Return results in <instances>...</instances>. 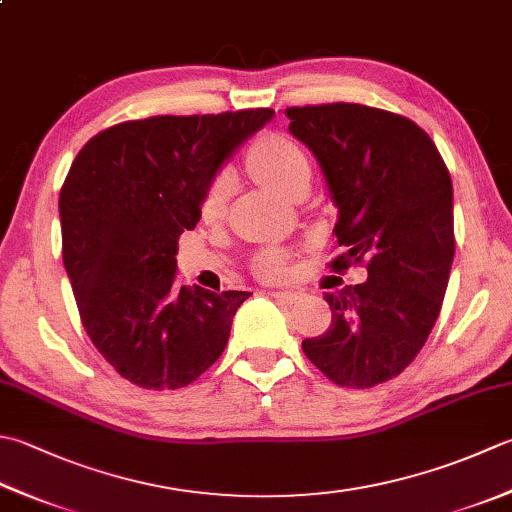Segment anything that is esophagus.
<instances>
[{
	"instance_id": "1",
	"label": "esophagus",
	"mask_w": 512,
	"mask_h": 512,
	"mask_svg": "<svg viewBox=\"0 0 512 512\" xmlns=\"http://www.w3.org/2000/svg\"><path fill=\"white\" fill-rule=\"evenodd\" d=\"M268 295L284 304H295L299 299V293H295V290H268Z\"/></svg>"
}]
</instances>
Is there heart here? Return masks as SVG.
I'll return each instance as SVG.
<instances>
[{
    "label": "heart",
    "instance_id": "b5f03b06",
    "mask_svg": "<svg viewBox=\"0 0 512 512\" xmlns=\"http://www.w3.org/2000/svg\"><path fill=\"white\" fill-rule=\"evenodd\" d=\"M248 170L253 173L259 184L268 188L270 193L290 197L295 188L308 184L310 168L304 150L295 142L282 135L262 137L255 146L248 150ZM228 199V184L224 177H219L208 188V193L202 202V215L206 219H217L224 213ZM255 270L266 279L282 277L286 270V259L279 253H264L255 262Z\"/></svg>",
    "mask_w": 512,
    "mask_h": 512
}]
</instances>
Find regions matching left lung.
Returning a JSON list of instances; mask_svg holds the SVG:
<instances>
[{
	"label": "left lung",
	"mask_w": 512,
	"mask_h": 512,
	"mask_svg": "<svg viewBox=\"0 0 512 512\" xmlns=\"http://www.w3.org/2000/svg\"><path fill=\"white\" fill-rule=\"evenodd\" d=\"M290 135L322 168L344 246L333 268L366 264V282L324 299V335L304 339L306 357L346 388L397 377L433 330L455 257L453 182L422 128L362 104L286 108Z\"/></svg>",
	"instance_id": "left-lung-1"
}]
</instances>
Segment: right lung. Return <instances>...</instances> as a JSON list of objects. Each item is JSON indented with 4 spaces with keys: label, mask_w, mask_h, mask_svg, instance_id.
<instances>
[{
    "label": "right lung",
    "mask_w": 512,
    "mask_h": 512,
    "mask_svg": "<svg viewBox=\"0 0 512 512\" xmlns=\"http://www.w3.org/2000/svg\"><path fill=\"white\" fill-rule=\"evenodd\" d=\"M273 108L157 115L97 133L59 193L62 257L90 342L130 384L177 390L224 353L250 293L179 286L177 239Z\"/></svg>",
    "instance_id": "1"
}]
</instances>
